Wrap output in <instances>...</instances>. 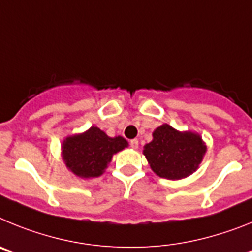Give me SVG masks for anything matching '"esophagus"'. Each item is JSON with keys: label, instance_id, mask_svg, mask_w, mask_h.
<instances>
[{"label": "esophagus", "instance_id": "esophagus-1", "mask_svg": "<svg viewBox=\"0 0 252 252\" xmlns=\"http://www.w3.org/2000/svg\"><path fill=\"white\" fill-rule=\"evenodd\" d=\"M130 146L132 149H137V148H139V140H137V139L131 140V141H130Z\"/></svg>", "mask_w": 252, "mask_h": 252}]
</instances>
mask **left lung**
<instances>
[{
  "mask_svg": "<svg viewBox=\"0 0 252 252\" xmlns=\"http://www.w3.org/2000/svg\"><path fill=\"white\" fill-rule=\"evenodd\" d=\"M207 146L194 131H179L162 124L153 132V140L144 146L151 170L160 178L179 180L192 175L203 160Z\"/></svg>",
  "mask_w": 252,
  "mask_h": 252,
  "instance_id": "obj_1",
  "label": "left lung"
}]
</instances>
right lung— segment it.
<instances>
[{
  "label": "right lung",
  "instance_id": "add662e5",
  "mask_svg": "<svg viewBox=\"0 0 252 252\" xmlns=\"http://www.w3.org/2000/svg\"><path fill=\"white\" fill-rule=\"evenodd\" d=\"M122 136L110 137L97 126L66 136L62 142V159L66 169L83 179L101 177L115 154L127 148Z\"/></svg>",
  "mask_w": 252,
  "mask_h": 252
}]
</instances>
